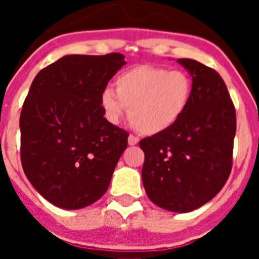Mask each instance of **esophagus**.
Instances as JSON below:
<instances>
[{"label": "esophagus", "instance_id": "obj_1", "mask_svg": "<svg viewBox=\"0 0 259 259\" xmlns=\"http://www.w3.org/2000/svg\"><path fill=\"white\" fill-rule=\"evenodd\" d=\"M137 143H139V139H137L136 136H134V135H130V136H128V144H130V145H136Z\"/></svg>", "mask_w": 259, "mask_h": 259}]
</instances>
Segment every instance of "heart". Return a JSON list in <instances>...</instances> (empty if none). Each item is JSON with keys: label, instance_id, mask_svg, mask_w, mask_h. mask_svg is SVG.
<instances>
[{"label": "heart", "instance_id": "obj_1", "mask_svg": "<svg viewBox=\"0 0 259 259\" xmlns=\"http://www.w3.org/2000/svg\"><path fill=\"white\" fill-rule=\"evenodd\" d=\"M193 80L187 72L141 65L128 68L115 80V91L106 88L101 106L111 122L130 111L131 124L144 135L170 130L188 110Z\"/></svg>", "mask_w": 259, "mask_h": 259}]
</instances>
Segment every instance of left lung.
I'll return each instance as SVG.
<instances>
[{
  "instance_id": "8db88e82",
  "label": "left lung",
  "mask_w": 259,
  "mask_h": 259,
  "mask_svg": "<svg viewBox=\"0 0 259 259\" xmlns=\"http://www.w3.org/2000/svg\"><path fill=\"white\" fill-rule=\"evenodd\" d=\"M193 80L188 110L170 130L140 141L141 178L157 206L189 212L209 202L232 168L236 111L221 75L194 59L180 58Z\"/></svg>"
}]
</instances>
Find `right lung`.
<instances>
[{"instance_id":"1","label":"right lung","mask_w":259,"mask_h":259,"mask_svg":"<svg viewBox=\"0 0 259 259\" xmlns=\"http://www.w3.org/2000/svg\"><path fill=\"white\" fill-rule=\"evenodd\" d=\"M124 56H65L36 75L20 113L23 171L61 209L92 205L109 188L128 134L107 122L101 95Z\"/></svg>"}]
</instances>
